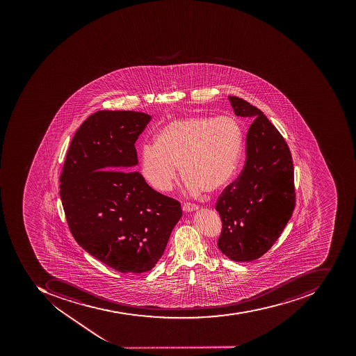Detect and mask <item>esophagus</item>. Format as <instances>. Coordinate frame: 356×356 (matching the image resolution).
<instances>
[{
  "instance_id": "esophagus-1",
  "label": "esophagus",
  "mask_w": 356,
  "mask_h": 356,
  "mask_svg": "<svg viewBox=\"0 0 356 356\" xmlns=\"http://www.w3.org/2000/svg\"><path fill=\"white\" fill-rule=\"evenodd\" d=\"M197 209H198V206H196V204H187V202L183 204V211L193 212L196 211Z\"/></svg>"
}]
</instances>
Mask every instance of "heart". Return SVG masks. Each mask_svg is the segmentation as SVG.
<instances>
[{
	"label": "heart",
	"instance_id": "obj_1",
	"mask_svg": "<svg viewBox=\"0 0 356 356\" xmlns=\"http://www.w3.org/2000/svg\"><path fill=\"white\" fill-rule=\"evenodd\" d=\"M243 146L240 122L232 116H191L167 124L154 144L140 150V172L147 184L160 193L186 179L188 192L216 193L234 177Z\"/></svg>",
	"mask_w": 356,
	"mask_h": 356
}]
</instances>
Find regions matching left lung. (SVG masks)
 Returning a JSON list of instances; mask_svg holds the SVG:
<instances>
[{
  "instance_id": "obj_1",
  "label": "left lung",
  "mask_w": 356,
  "mask_h": 356,
  "mask_svg": "<svg viewBox=\"0 0 356 356\" xmlns=\"http://www.w3.org/2000/svg\"><path fill=\"white\" fill-rule=\"evenodd\" d=\"M234 113L252 122L246 163L240 177L220 195L222 220L218 248L234 261H252L271 248L296 207L294 168L284 138L259 108L229 96Z\"/></svg>"
}]
</instances>
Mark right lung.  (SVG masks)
<instances>
[{"mask_svg":"<svg viewBox=\"0 0 356 356\" xmlns=\"http://www.w3.org/2000/svg\"><path fill=\"white\" fill-rule=\"evenodd\" d=\"M150 120L135 111L89 116L72 139L60 177L76 242L122 273L152 270L181 217L177 200L156 192L133 171L138 164L135 143Z\"/></svg>","mask_w":356,"mask_h":356,"instance_id":"add662e5","label":"right lung"}]
</instances>
